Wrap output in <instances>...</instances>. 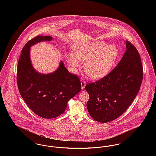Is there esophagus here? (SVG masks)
Returning <instances> with one entry per match:
<instances>
[{
  "mask_svg": "<svg viewBox=\"0 0 156 156\" xmlns=\"http://www.w3.org/2000/svg\"><path fill=\"white\" fill-rule=\"evenodd\" d=\"M81 83L82 89H83V88H85V85H86V82H85V81H83V80H82Z\"/></svg>",
  "mask_w": 156,
  "mask_h": 156,
  "instance_id": "obj_1",
  "label": "esophagus"
}]
</instances>
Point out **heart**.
<instances>
[{
  "label": "heart",
  "mask_w": 156,
  "mask_h": 156,
  "mask_svg": "<svg viewBox=\"0 0 156 156\" xmlns=\"http://www.w3.org/2000/svg\"><path fill=\"white\" fill-rule=\"evenodd\" d=\"M74 56L69 54L67 60L75 69L81 65L78 60L85 62L86 73L94 79H99L108 74L116 63L119 57L118 48L114 44L107 46L103 41L94 42L74 48Z\"/></svg>",
  "instance_id": "1"
}]
</instances>
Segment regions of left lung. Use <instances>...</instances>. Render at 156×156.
I'll return each mask as SVG.
<instances>
[{
	"label": "left lung",
	"mask_w": 156,
	"mask_h": 156,
	"mask_svg": "<svg viewBox=\"0 0 156 156\" xmlns=\"http://www.w3.org/2000/svg\"><path fill=\"white\" fill-rule=\"evenodd\" d=\"M126 51L117 66L101 80L89 83L87 107L92 119L106 123L117 119L127 109L141 85L143 69L136 48L126 41Z\"/></svg>",
	"instance_id": "left-lung-1"
}]
</instances>
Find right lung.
Wrapping results in <instances>:
<instances>
[{"instance_id": "1", "label": "right lung", "mask_w": 156, "mask_h": 156, "mask_svg": "<svg viewBox=\"0 0 156 156\" xmlns=\"http://www.w3.org/2000/svg\"><path fill=\"white\" fill-rule=\"evenodd\" d=\"M52 37L38 36L23 48L17 64V81L19 92L25 103L38 116L52 119L63 113L67 102L81 89L80 78L71 74L61 61L57 69L48 74H40L32 66L30 47Z\"/></svg>"}]
</instances>
